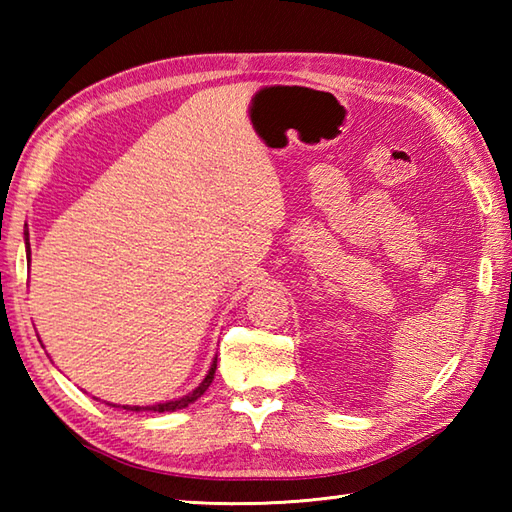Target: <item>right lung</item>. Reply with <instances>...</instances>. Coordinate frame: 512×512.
Segmentation results:
<instances>
[{
    "mask_svg": "<svg viewBox=\"0 0 512 512\" xmlns=\"http://www.w3.org/2000/svg\"><path fill=\"white\" fill-rule=\"evenodd\" d=\"M26 257H28V262H30V242H28V231H26ZM215 367H217V358L213 361V365H211V369H209V374H206V378L202 380L200 383V387H195L189 396H184V398H180V400H169V402H160V405H151V407H125V409H132V411H158V413H162V411H176V409H184V407H189L193 400H198L206 389H209V385H211V380H213V376H215Z\"/></svg>",
    "mask_w": 512,
    "mask_h": 512,
    "instance_id": "right-lung-1",
    "label": "right lung"
}]
</instances>
